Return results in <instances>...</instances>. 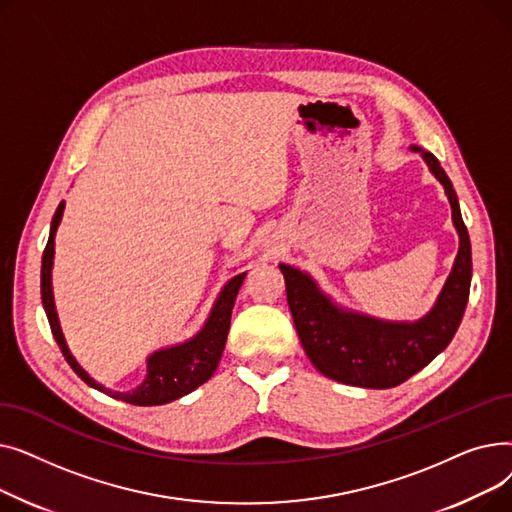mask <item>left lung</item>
Listing matches in <instances>:
<instances>
[{
    "mask_svg": "<svg viewBox=\"0 0 512 512\" xmlns=\"http://www.w3.org/2000/svg\"><path fill=\"white\" fill-rule=\"evenodd\" d=\"M411 151L423 157L429 172L444 186L459 234L452 270L434 307L423 317L388 321L353 311L336 303L307 272L280 263L288 307L305 353L319 373L340 384L384 390L409 380L450 344L469 301L471 242L459 197L432 153L417 145H411Z\"/></svg>",
    "mask_w": 512,
    "mask_h": 512,
    "instance_id": "1",
    "label": "left lung"
}]
</instances>
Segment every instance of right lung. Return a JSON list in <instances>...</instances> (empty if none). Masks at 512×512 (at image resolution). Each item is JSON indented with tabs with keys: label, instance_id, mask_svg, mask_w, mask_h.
<instances>
[{
	"label": "right lung",
	"instance_id": "right-lung-1",
	"mask_svg": "<svg viewBox=\"0 0 512 512\" xmlns=\"http://www.w3.org/2000/svg\"><path fill=\"white\" fill-rule=\"evenodd\" d=\"M66 201H62L53 213L51 228H49V240L47 247L43 251V261H41V299H43V309L47 313L49 326L53 332V338H56L62 355L66 357L68 365L74 369L80 380L89 384L91 388L105 392L107 396L118 398L122 402H130V405H139V407H155V405H166V402L178 400L186 394H191L197 390L201 384H205L213 371L218 369V363L222 359L228 330H230V317H232V307L236 303V294L247 278V272H240L232 276L220 290L218 299H215L203 328L184 342L164 346L159 351H153L147 357V375L145 380L128 392L120 390H110L97 380H93L91 375L83 369L74 355L70 353V348L66 344V338L62 334L60 326V317L56 311V301H53V286H51V270H53V255H56V232L60 228L62 215H64Z\"/></svg>",
	"mask_w": 512,
	"mask_h": 512
}]
</instances>
